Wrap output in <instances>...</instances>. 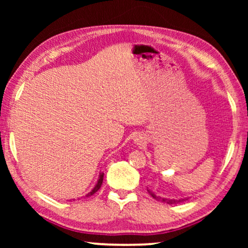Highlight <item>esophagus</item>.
I'll return each instance as SVG.
<instances>
[{"mask_svg": "<svg viewBox=\"0 0 248 248\" xmlns=\"http://www.w3.org/2000/svg\"><path fill=\"white\" fill-rule=\"evenodd\" d=\"M135 143H137V144H141V143H142V139H140V138H135Z\"/></svg>", "mask_w": 248, "mask_h": 248, "instance_id": "1", "label": "esophagus"}]
</instances>
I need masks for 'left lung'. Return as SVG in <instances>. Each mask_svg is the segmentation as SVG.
<instances>
[{
  "label": "left lung",
  "instance_id": "8db88e82",
  "mask_svg": "<svg viewBox=\"0 0 248 248\" xmlns=\"http://www.w3.org/2000/svg\"><path fill=\"white\" fill-rule=\"evenodd\" d=\"M148 192L149 194H150L152 198L157 200V201H161V202H165V203H168V204H178V203H181L183 201H185V200H187L188 198L186 199H179V200H175V199H166V198H161V196H158L157 194H155V192H152L151 189L148 188Z\"/></svg>",
  "mask_w": 248,
  "mask_h": 248
}]
</instances>
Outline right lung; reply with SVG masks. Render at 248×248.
Instances as JSON below:
<instances>
[{"instance_id": "add662e5", "label": "right lung", "mask_w": 248, "mask_h": 248, "mask_svg": "<svg viewBox=\"0 0 248 248\" xmlns=\"http://www.w3.org/2000/svg\"><path fill=\"white\" fill-rule=\"evenodd\" d=\"M103 179H104V172H99V177H98V181H97V183H96V185L93 186V188L91 189V191L88 193V194L84 196V198H88V196H90V195H93V194H94V193H96L98 189L100 188V186H101V184H103Z\"/></svg>"}]
</instances>
